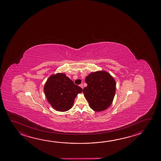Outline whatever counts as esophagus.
<instances>
[{
  "label": "esophagus",
  "mask_w": 161,
  "mask_h": 161,
  "mask_svg": "<svg viewBox=\"0 0 161 161\" xmlns=\"http://www.w3.org/2000/svg\"><path fill=\"white\" fill-rule=\"evenodd\" d=\"M80 86L81 87L82 89H83V87H84V86H83V85L82 84H81L80 85Z\"/></svg>",
  "instance_id": "1"
}]
</instances>
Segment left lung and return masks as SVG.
I'll return each mask as SVG.
<instances>
[{
  "mask_svg": "<svg viewBox=\"0 0 161 161\" xmlns=\"http://www.w3.org/2000/svg\"><path fill=\"white\" fill-rule=\"evenodd\" d=\"M87 86L83 93L91 108L96 111L106 110L112 103L115 93V80L105 71L89 75L85 79Z\"/></svg>",
  "mask_w": 161,
  "mask_h": 161,
  "instance_id": "obj_1",
  "label": "left lung"
}]
</instances>
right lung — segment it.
I'll return each mask as SVG.
<instances>
[{"label":"right lung","instance_id":"1","mask_svg":"<svg viewBox=\"0 0 161 161\" xmlns=\"http://www.w3.org/2000/svg\"><path fill=\"white\" fill-rule=\"evenodd\" d=\"M82 89L66 76L58 74L48 78L44 87L46 98L54 109L66 111L72 107L74 100Z\"/></svg>","mask_w":161,"mask_h":161}]
</instances>
